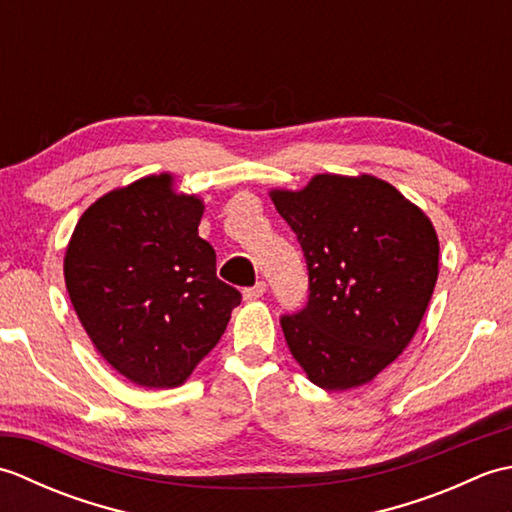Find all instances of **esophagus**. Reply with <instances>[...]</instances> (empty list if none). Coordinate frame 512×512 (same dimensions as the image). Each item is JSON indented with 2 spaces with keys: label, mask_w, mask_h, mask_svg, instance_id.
<instances>
[{
  "label": "esophagus",
  "mask_w": 512,
  "mask_h": 512,
  "mask_svg": "<svg viewBox=\"0 0 512 512\" xmlns=\"http://www.w3.org/2000/svg\"><path fill=\"white\" fill-rule=\"evenodd\" d=\"M264 292H266V281H257L255 286H250V288L244 290V297L250 299V301H255L259 297H264Z\"/></svg>",
  "instance_id": "obj_1"
}]
</instances>
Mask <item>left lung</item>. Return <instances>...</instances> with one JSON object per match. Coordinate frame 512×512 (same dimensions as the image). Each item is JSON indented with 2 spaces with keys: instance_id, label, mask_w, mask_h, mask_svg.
I'll return each instance as SVG.
<instances>
[{
  "instance_id": "8db88e82",
  "label": "left lung",
  "mask_w": 512,
  "mask_h": 512,
  "mask_svg": "<svg viewBox=\"0 0 512 512\" xmlns=\"http://www.w3.org/2000/svg\"><path fill=\"white\" fill-rule=\"evenodd\" d=\"M308 266V301L281 330L314 385L369 383L409 345L438 281V235L416 204L374 176L312 178L270 191Z\"/></svg>"
}]
</instances>
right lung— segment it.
Here are the masks:
<instances>
[{
    "label": "right lung",
    "instance_id": "1",
    "mask_svg": "<svg viewBox=\"0 0 512 512\" xmlns=\"http://www.w3.org/2000/svg\"><path fill=\"white\" fill-rule=\"evenodd\" d=\"M204 204L149 176L96 200L65 250V286L85 332L140 387H178L222 339L239 290L198 235Z\"/></svg>",
    "mask_w": 512,
    "mask_h": 512
}]
</instances>
